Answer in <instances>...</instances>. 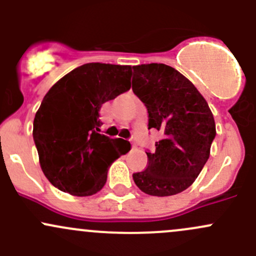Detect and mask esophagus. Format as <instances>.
Here are the masks:
<instances>
[{
  "label": "esophagus",
  "mask_w": 256,
  "mask_h": 256,
  "mask_svg": "<svg viewBox=\"0 0 256 256\" xmlns=\"http://www.w3.org/2000/svg\"><path fill=\"white\" fill-rule=\"evenodd\" d=\"M131 144H132V147H135V146H136V144H135V142H131Z\"/></svg>",
  "instance_id": "34e87169"
}]
</instances>
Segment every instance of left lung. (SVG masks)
Returning a JSON list of instances; mask_svg holds the SVG:
<instances>
[{"label": "left lung", "mask_w": 256, "mask_h": 256, "mask_svg": "<svg viewBox=\"0 0 256 256\" xmlns=\"http://www.w3.org/2000/svg\"><path fill=\"white\" fill-rule=\"evenodd\" d=\"M132 90L148 114V130L162 138L147 151L148 166L134 182L150 196L167 197L187 190L204 167L216 138V124L197 88L172 66H132Z\"/></svg>", "instance_id": "left-lung-1"}]
</instances>
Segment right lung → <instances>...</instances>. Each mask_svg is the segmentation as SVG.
Segmentation results:
<instances>
[{
    "mask_svg": "<svg viewBox=\"0 0 256 256\" xmlns=\"http://www.w3.org/2000/svg\"><path fill=\"white\" fill-rule=\"evenodd\" d=\"M131 66L88 63L56 82L33 121V140L49 182L62 192L92 196L130 142L100 134L104 102L131 88Z\"/></svg>",
    "mask_w": 256,
    "mask_h": 256,
    "instance_id": "add662e5",
    "label": "right lung"
}]
</instances>
